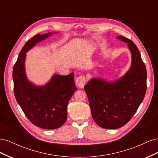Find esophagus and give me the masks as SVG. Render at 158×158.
Listing matches in <instances>:
<instances>
[{"instance_id": "34e87169", "label": "esophagus", "mask_w": 158, "mask_h": 158, "mask_svg": "<svg viewBox=\"0 0 158 158\" xmlns=\"http://www.w3.org/2000/svg\"><path fill=\"white\" fill-rule=\"evenodd\" d=\"M76 84L80 88H84L85 84V78L84 76H80L76 80Z\"/></svg>"}]
</instances>
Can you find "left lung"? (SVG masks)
I'll list each match as a JSON object with an SVG mask.
<instances>
[{
  "instance_id": "8db88e82",
  "label": "left lung",
  "mask_w": 158,
  "mask_h": 158,
  "mask_svg": "<svg viewBox=\"0 0 158 158\" xmlns=\"http://www.w3.org/2000/svg\"><path fill=\"white\" fill-rule=\"evenodd\" d=\"M117 39L127 43L131 54L130 69L122 77L108 82L101 78H92L85 85L91 113L100 127L116 129L131 120L144 98L147 73L140 51L127 38Z\"/></svg>"
}]
</instances>
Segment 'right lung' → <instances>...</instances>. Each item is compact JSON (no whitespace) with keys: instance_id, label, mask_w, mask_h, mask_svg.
<instances>
[{"instance_id":"right-lung-1","label":"right lung","mask_w":158,"mask_h":158,"mask_svg":"<svg viewBox=\"0 0 158 158\" xmlns=\"http://www.w3.org/2000/svg\"><path fill=\"white\" fill-rule=\"evenodd\" d=\"M57 32L37 34L23 47L14 66V92L18 103L32 124L44 129L61 127L67 118V105L76 89L74 73L61 76L55 74L48 82L36 85L28 80L25 67L26 52L37 43Z\"/></svg>"}]
</instances>
